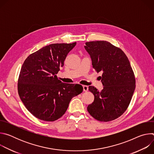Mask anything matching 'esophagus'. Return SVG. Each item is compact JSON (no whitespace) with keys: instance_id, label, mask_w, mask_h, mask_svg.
<instances>
[{"instance_id":"obj_1","label":"esophagus","mask_w":154,"mask_h":154,"mask_svg":"<svg viewBox=\"0 0 154 154\" xmlns=\"http://www.w3.org/2000/svg\"><path fill=\"white\" fill-rule=\"evenodd\" d=\"M83 91H87L88 90V86H86V85H83Z\"/></svg>"}]
</instances>
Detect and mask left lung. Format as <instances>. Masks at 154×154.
Returning a JSON list of instances; mask_svg holds the SVG:
<instances>
[{
  "instance_id": "1",
  "label": "left lung",
  "mask_w": 154,
  "mask_h": 154,
  "mask_svg": "<svg viewBox=\"0 0 154 154\" xmlns=\"http://www.w3.org/2000/svg\"><path fill=\"white\" fill-rule=\"evenodd\" d=\"M93 68L102 72L103 90L89 86L94 100L87 110L94 119L108 122L121 116L128 108L135 89V77L124 52L106 41L86 42Z\"/></svg>"
}]
</instances>
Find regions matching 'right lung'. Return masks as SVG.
Here are the masks:
<instances>
[{"instance_id":"right-lung-1","label":"right lung","mask_w":154,"mask_h":154,"mask_svg":"<svg viewBox=\"0 0 154 154\" xmlns=\"http://www.w3.org/2000/svg\"><path fill=\"white\" fill-rule=\"evenodd\" d=\"M75 45L76 42L52 44L30 54L22 66L17 83L19 96L36 118L57 120L67 110L72 98L83 91L82 86L63 83L57 76Z\"/></svg>"}]
</instances>
